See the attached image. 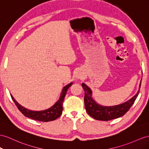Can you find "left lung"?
I'll return each instance as SVG.
<instances>
[{
  "instance_id": "1",
  "label": "left lung",
  "mask_w": 149,
  "mask_h": 149,
  "mask_svg": "<svg viewBox=\"0 0 149 149\" xmlns=\"http://www.w3.org/2000/svg\"><path fill=\"white\" fill-rule=\"evenodd\" d=\"M82 86L85 92L84 104L87 113L96 120L109 121L123 116L128 111L138 96L141 82L138 93L132 99L123 104L113 106H104L97 104L92 98V91L89 87L84 83L82 84Z\"/></svg>"
}]
</instances>
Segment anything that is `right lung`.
<instances>
[{"mask_svg": "<svg viewBox=\"0 0 149 149\" xmlns=\"http://www.w3.org/2000/svg\"><path fill=\"white\" fill-rule=\"evenodd\" d=\"M72 82H70V84H68L65 86L62 89V93H61L60 99L56 102V103L53 106H52L51 108H49L47 109L43 110V111H31V110H29L24 107H22V106H21L16 100H14L12 95L10 94V96L15 104L16 105L18 109L25 116L31 118V119L35 120L48 122L57 119V118L60 117L61 114H62L63 111L62 104L64 98L65 96V94L67 93L68 89L72 86Z\"/></svg>", "mask_w": 149, "mask_h": 149, "instance_id": "right-lung-1", "label": "right lung"}]
</instances>
